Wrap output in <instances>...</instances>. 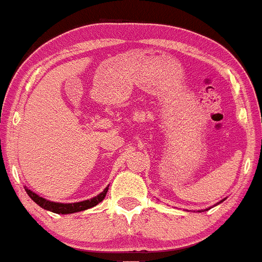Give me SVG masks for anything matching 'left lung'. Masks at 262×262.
<instances>
[{"label": "left lung", "mask_w": 262, "mask_h": 262, "mask_svg": "<svg viewBox=\"0 0 262 262\" xmlns=\"http://www.w3.org/2000/svg\"><path fill=\"white\" fill-rule=\"evenodd\" d=\"M221 202H223V201H221ZM221 202H220V203H221ZM206 211H207V210H206Z\"/></svg>", "instance_id": "8db88e82"}]
</instances>
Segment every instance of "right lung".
Returning <instances> with one entry per match:
<instances>
[{"mask_svg": "<svg viewBox=\"0 0 262 262\" xmlns=\"http://www.w3.org/2000/svg\"><path fill=\"white\" fill-rule=\"evenodd\" d=\"M27 194L33 199V202H36L38 204L39 207L45 208L47 211H51L54 213H61V215H67V213H74V212H79V211H84L89 210L91 207H95L96 204L100 203L106 195V191H108V186L101 191L99 195L94 196L91 199H87V201H82V202H77V203H59V202H51L47 201V199L42 198L39 196L38 194L33 193L32 190H29L28 188H26Z\"/></svg>", "mask_w": 262, "mask_h": 262, "instance_id": "add662e5", "label": "right lung"}]
</instances>
